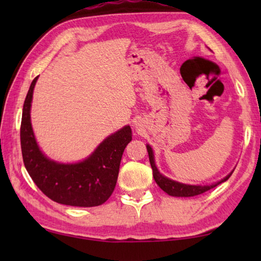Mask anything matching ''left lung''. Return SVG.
Listing matches in <instances>:
<instances>
[{"instance_id": "left-lung-1", "label": "left lung", "mask_w": 261, "mask_h": 261, "mask_svg": "<svg viewBox=\"0 0 261 261\" xmlns=\"http://www.w3.org/2000/svg\"><path fill=\"white\" fill-rule=\"evenodd\" d=\"M147 152H148V158H149V163H151V167L153 169V177L155 179L156 184L160 187L163 191L166 193L169 194V196L173 197H193V196H198V194H201L208 190L215 188L216 185L221 184L222 182H226V180L230 177L232 171L230 174H228L226 177L222 178L219 182H216L214 184L211 185H191V184H184L180 182H176L174 179H170L163 176L155 166V161H154V153L152 147L147 144Z\"/></svg>"}]
</instances>
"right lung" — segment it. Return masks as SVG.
Masks as SVG:
<instances>
[{
    "label": "right lung",
    "instance_id": "1",
    "mask_svg": "<svg viewBox=\"0 0 261 261\" xmlns=\"http://www.w3.org/2000/svg\"><path fill=\"white\" fill-rule=\"evenodd\" d=\"M38 77L26 95L20 125V145L26 170L37 187L59 204L77 207L102 205L117 182L121 159L132 139L130 125L108 136L90 156L76 163L50 160L41 152L31 124V103Z\"/></svg>",
    "mask_w": 261,
    "mask_h": 261
}]
</instances>
